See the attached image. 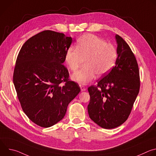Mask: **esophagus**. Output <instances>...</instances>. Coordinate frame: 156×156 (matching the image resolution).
Segmentation results:
<instances>
[{
    "label": "esophagus",
    "instance_id": "1",
    "mask_svg": "<svg viewBox=\"0 0 156 156\" xmlns=\"http://www.w3.org/2000/svg\"><path fill=\"white\" fill-rule=\"evenodd\" d=\"M80 88H81V91H86V87H84V86L80 85Z\"/></svg>",
    "mask_w": 156,
    "mask_h": 156
}]
</instances>
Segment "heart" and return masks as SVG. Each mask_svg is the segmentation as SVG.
Here are the masks:
<instances>
[{
    "label": "heart",
    "mask_w": 156,
    "mask_h": 156,
    "mask_svg": "<svg viewBox=\"0 0 156 156\" xmlns=\"http://www.w3.org/2000/svg\"><path fill=\"white\" fill-rule=\"evenodd\" d=\"M117 53L115 48L91 34H86L77 42L76 48H69L65 54V62L72 72H76L84 60V66L75 73L72 78L80 84H86L97 75L102 76L114 65Z\"/></svg>",
    "instance_id": "heart-1"
}]
</instances>
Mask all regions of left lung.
<instances>
[{"mask_svg": "<svg viewBox=\"0 0 156 156\" xmlns=\"http://www.w3.org/2000/svg\"><path fill=\"white\" fill-rule=\"evenodd\" d=\"M115 38V65L104 75L97 85L87 89L90 95L87 105L89 116L105 129L119 126L128 119L140 87L136 57L121 36L116 34Z\"/></svg>", "mask_w": 156, "mask_h": 156, "instance_id": "1", "label": "left lung"}]
</instances>
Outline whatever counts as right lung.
Returning a JSON list of instances; mask_svg holds the SVG:
<instances>
[{
	"mask_svg": "<svg viewBox=\"0 0 156 156\" xmlns=\"http://www.w3.org/2000/svg\"><path fill=\"white\" fill-rule=\"evenodd\" d=\"M72 42L63 33L43 31L28 39L17 56L13 81L18 100L27 117L41 127L60 121L81 90L63 65Z\"/></svg>",
	"mask_w": 156,
	"mask_h": 156,
	"instance_id": "obj_1",
	"label": "right lung"
}]
</instances>
